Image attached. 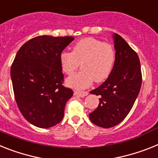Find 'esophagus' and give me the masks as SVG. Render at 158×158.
I'll use <instances>...</instances> for the list:
<instances>
[{"label":"esophagus","instance_id":"esophagus-1","mask_svg":"<svg viewBox=\"0 0 158 158\" xmlns=\"http://www.w3.org/2000/svg\"><path fill=\"white\" fill-rule=\"evenodd\" d=\"M74 94H75V95H78V96L84 97V96L88 95V92H87V91H79V90H75V91H74Z\"/></svg>","mask_w":158,"mask_h":158}]
</instances>
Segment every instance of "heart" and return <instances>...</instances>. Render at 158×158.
Instances as JSON below:
<instances>
[{
	"label": "heart",
	"instance_id": "1",
	"mask_svg": "<svg viewBox=\"0 0 158 158\" xmlns=\"http://www.w3.org/2000/svg\"><path fill=\"white\" fill-rule=\"evenodd\" d=\"M116 52L113 46L93 38H82L73 46L72 51H63L59 55L62 71L71 75L79 67L81 71L67 80L68 86L82 89L95 80L102 83L108 79L114 67Z\"/></svg>",
	"mask_w": 158,
	"mask_h": 158
}]
</instances>
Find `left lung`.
<instances>
[{
    "mask_svg": "<svg viewBox=\"0 0 158 158\" xmlns=\"http://www.w3.org/2000/svg\"><path fill=\"white\" fill-rule=\"evenodd\" d=\"M116 60L107 80L90 93L99 95L91 121L102 128L116 126L128 116L139 94L142 75L138 55L119 34H113Z\"/></svg>",
    "mask_w": 158,
    "mask_h": 158,
    "instance_id": "obj_1",
    "label": "left lung"
}]
</instances>
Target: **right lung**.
I'll return each instance as SVG.
<instances>
[{"label": "right lung", "instance_id": "1", "mask_svg": "<svg viewBox=\"0 0 158 158\" xmlns=\"http://www.w3.org/2000/svg\"><path fill=\"white\" fill-rule=\"evenodd\" d=\"M73 37L42 35L19 49L11 66L12 83L20 112L34 126L48 128L64 116L73 91L63 85L59 55Z\"/></svg>", "mask_w": 158, "mask_h": 158}]
</instances>
